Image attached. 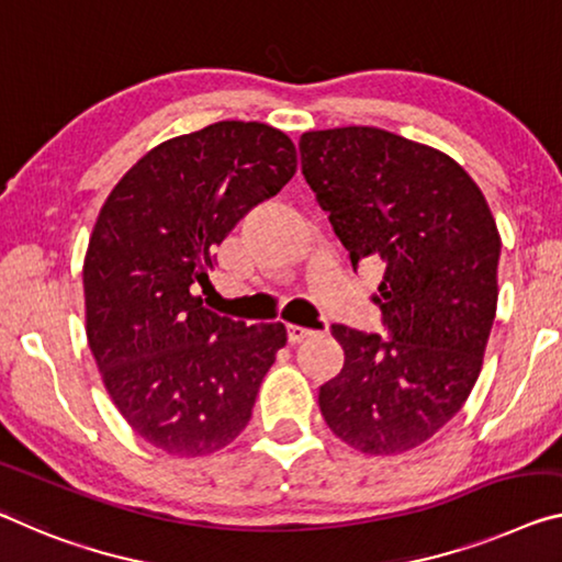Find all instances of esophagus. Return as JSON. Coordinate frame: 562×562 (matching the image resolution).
I'll return each mask as SVG.
<instances>
[{
    "label": "esophagus",
    "instance_id": "obj_1",
    "mask_svg": "<svg viewBox=\"0 0 562 562\" xmlns=\"http://www.w3.org/2000/svg\"><path fill=\"white\" fill-rule=\"evenodd\" d=\"M311 334H314V331L301 329V326H286V339H289V344H301L304 339H308Z\"/></svg>",
    "mask_w": 562,
    "mask_h": 562
}]
</instances>
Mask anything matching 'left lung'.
<instances>
[{
	"label": "left lung",
	"mask_w": 562,
	"mask_h": 562,
	"mask_svg": "<svg viewBox=\"0 0 562 562\" xmlns=\"http://www.w3.org/2000/svg\"><path fill=\"white\" fill-rule=\"evenodd\" d=\"M301 172L357 269L384 263L390 336L334 324L344 367L318 390L326 425L367 454L419 447L477 382L497 311L499 233L477 183L429 145L334 127L299 137Z\"/></svg>",
	"instance_id": "obj_1"
}]
</instances>
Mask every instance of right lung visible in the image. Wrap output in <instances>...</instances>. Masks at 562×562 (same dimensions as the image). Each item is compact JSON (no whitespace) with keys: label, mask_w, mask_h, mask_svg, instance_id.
I'll list each match as a JSON object with an SVG mask.
<instances>
[{"label":"right lung","mask_w":562,"mask_h":562,"mask_svg":"<svg viewBox=\"0 0 562 562\" xmlns=\"http://www.w3.org/2000/svg\"><path fill=\"white\" fill-rule=\"evenodd\" d=\"M293 172L289 135L223 120L145 153L100 209L82 266L88 344L112 404L162 452L211 454L251 419L286 329L213 314L195 286Z\"/></svg>","instance_id":"obj_1"}]
</instances>
